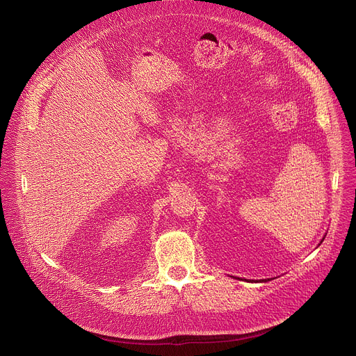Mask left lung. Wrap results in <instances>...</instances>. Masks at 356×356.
Returning <instances> with one entry per match:
<instances>
[{
	"label": "left lung",
	"instance_id": "1",
	"mask_svg": "<svg viewBox=\"0 0 356 356\" xmlns=\"http://www.w3.org/2000/svg\"><path fill=\"white\" fill-rule=\"evenodd\" d=\"M324 238H325V235L323 236V239H321V242L324 241ZM321 242L318 243V245H321ZM235 279H239V277H235ZM239 280H246V279H239ZM269 280H272V279H261V280H258V282H261V283H265V282H269ZM246 282H255V280H246Z\"/></svg>",
	"mask_w": 356,
	"mask_h": 356
}]
</instances>
